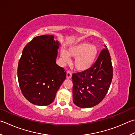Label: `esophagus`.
<instances>
[{"mask_svg": "<svg viewBox=\"0 0 135 135\" xmlns=\"http://www.w3.org/2000/svg\"><path fill=\"white\" fill-rule=\"evenodd\" d=\"M71 77H72V73H71V71H68L67 72V78L71 79Z\"/></svg>", "mask_w": 135, "mask_h": 135, "instance_id": "obj_1", "label": "esophagus"}]
</instances>
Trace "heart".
Instances as JSON below:
<instances>
[{
  "label": "heart",
  "mask_w": 135,
  "mask_h": 135,
  "mask_svg": "<svg viewBox=\"0 0 135 135\" xmlns=\"http://www.w3.org/2000/svg\"><path fill=\"white\" fill-rule=\"evenodd\" d=\"M98 50L94 45L85 41L76 42L68 47L67 52L61 51V58L65 62L70 61V57H74V65L76 70L86 71L90 69L96 61Z\"/></svg>",
  "instance_id": "1"
}]
</instances>
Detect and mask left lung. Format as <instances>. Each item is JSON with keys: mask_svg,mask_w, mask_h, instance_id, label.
<instances>
[{"mask_svg": "<svg viewBox=\"0 0 135 135\" xmlns=\"http://www.w3.org/2000/svg\"><path fill=\"white\" fill-rule=\"evenodd\" d=\"M104 47H107L106 45ZM112 76L111 58L107 49H105L90 69L73 74L74 104L82 108L99 104L108 91Z\"/></svg>", "mask_w": 135, "mask_h": 135, "instance_id": "8db88e82", "label": "left lung"}]
</instances>
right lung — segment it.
Returning a JSON list of instances; mask_svg holds the SVG:
<instances>
[{
  "mask_svg": "<svg viewBox=\"0 0 135 135\" xmlns=\"http://www.w3.org/2000/svg\"><path fill=\"white\" fill-rule=\"evenodd\" d=\"M60 46L54 36L35 37L24 48L18 61L17 77L23 95L31 104L46 106L66 78V71L56 64Z\"/></svg>",
  "mask_w": 135,
  "mask_h": 135,
  "instance_id": "1",
  "label": "right lung"
}]
</instances>
